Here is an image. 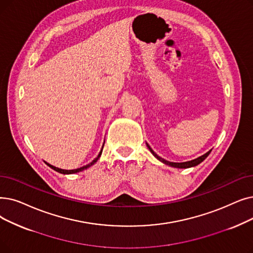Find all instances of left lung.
Masks as SVG:
<instances>
[{"label": "left lung", "instance_id": "8db88e82", "mask_svg": "<svg viewBox=\"0 0 253 253\" xmlns=\"http://www.w3.org/2000/svg\"><path fill=\"white\" fill-rule=\"evenodd\" d=\"M147 147L149 148V150L151 151V153L153 154V155L155 156L159 161L163 162L164 164H167V166H169V167H172V168H177V169H188V168L195 167V166H197V164H200L201 162H203V161L208 157L209 154L211 153V150H210L209 152H207L206 154H204L203 156H201V157H199V158H196V159H193V160H190V161H186V162H170V161H168V160H166V159H163V158L159 157V156L157 155V154L151 149V147H150L148 144H147Z\"/></svg>", "mask_w": 253, "mask_h": 253}]
</instances>
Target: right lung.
Listing matches in <instances>:
<instances>
[{"label": "right lung", "instance_id": "1", "mask_svg": "<svg viewBox=\"0 0 253 253\" xmlns=\"http://www.w3.org/2000/svg\"><path fill=\"white\" fill-rule=\"evenodd\" d=\"M104 146V145H103ZM102 150H103V147H102V149H101V151L99 152V154H98V156L91 162V163H89V164H86V166H84V167H83V168H80V169H70V170H67V169H59V168H56V167H53V166H51V164H49V163H47V162H45L47 166L50 168V169H52L53 170H56V171H58V172H60V173H64V174H69V173H75V172H80V171H82V170H84V169H86L87 168H90V167H92L94 163H96L97 162V160L100 158V156H101V153H102Z\"/></svg>", "mask_w": 253, "mask_h": 253}]
</instances>
